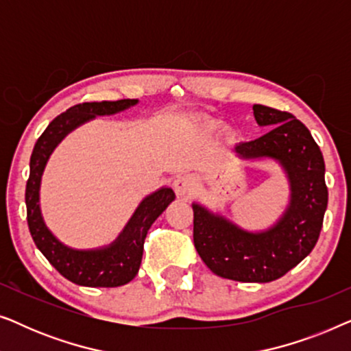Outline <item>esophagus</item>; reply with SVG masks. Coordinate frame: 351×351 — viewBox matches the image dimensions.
Instances as JSON below:
<instances>
[{
    "label": "esophagus",
    "mask_w": 351,
    "mask_h": 351,
    "mask_svg": "<svg viewBox=\"0 0 351 351\" xmlns=\"http://www.w3.org/2000/svg\"><path fill=\"white\" fill-rule=\"evenodd\" d=\"M172 186H174L176 193L179 196H189L193 193L196 189V180L195 177L190 174H180L176 177L174 182H172Z\"/></svg>",
    "instance_id": "obj_1"
}]
</instances>
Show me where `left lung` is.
<instances>
[{
    "label": "left lung",
    "mask_w": 351,
    "mask_h": 351,
    "mask_svg": "<svg viewBox=\"0 0 351 351\" xmlns=\"http://www.w3.org/2000/svg\"><path fill=\"white\" fill-rule=\"evenodd\" d=\"M262 137L234 145L239 160H273L289 182V204L270 228L249 232L193 203V241L199 257L217 276L241 282H270L292 270L319 238L328 186L324 160L308 129L287 112L254 105Z\"/></svg>",
    "instance_id": "1"
}]
</instances>
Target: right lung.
<instances>
[{"mask_svg": "<svg viewBox=\"0 0 351 351\" xmlns=\"http://www.w3.org/2000/svg\"><path fill=\"white\" fill-rule=\"evenodd\" d=\"M137 104V99H123L117 102L102 100V102L75 105L52 119L33 148L30 177L27 180L25 190L28 228L43 256L62 276L75 285L117 287L132 281L141 268L147 232L176 198V193L169 186H162L155 193L145 196L118 238L108 246L97 249H73L65 246L52 234L43 219L40 208L41 177L56 147L81 124L90 121L95 117L124 112Z\"/></svg>", "mask_w": 351, "mask_h": 351, "instance_id": "1", "label": "right lung"}]
</instances>
